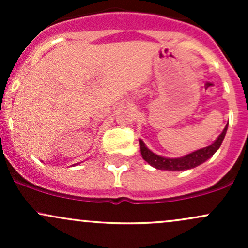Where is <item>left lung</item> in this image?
I'll return each instance as SVG.
<instances>
[{"mask_svg": "<svg viewBox=\"0 0 248 248\" xmlns=\"http://www.w3.org/2000/svg\"><path fill=\"white\" fill-rule=\"evenodd\" d=\"M227 124L225 126L224 130L221 132L220 135L216 139V141L213 142L210 146L201 148V149L195 150V152L186 154V155L181 156V157H164V156H160L157 154L153 153L152 150L148 148L144 142L140 139V149H141V155L143 157V160L148 162L150 166L156 168V169L160 170H168V171H183V170H189L192 168H196L201 166L202 163L209 160L210 157H212L215 155V153L219 149V147L223 143L225 135L227 132Z\"/></svg>", "mask_w": 248, "mask_h": 248, "instance_id": "8db88e82", "label": "left lung"}]
</instances>
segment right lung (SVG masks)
<instances>
[{
    "instance_id": "1",
    "label": "right lung",
    "mask_w": 248,
    "mask_h": 248,
    "mask_svg": "<svg viewBox=\"0 0 248 248\" xmlns=\"http://www.w3.org/2000/svg\"><path fill=\"white\" fill-rule=\"evenodd\" d=\"M75 166H76V164H75Z\"/></svg>"
}]
</instances>
